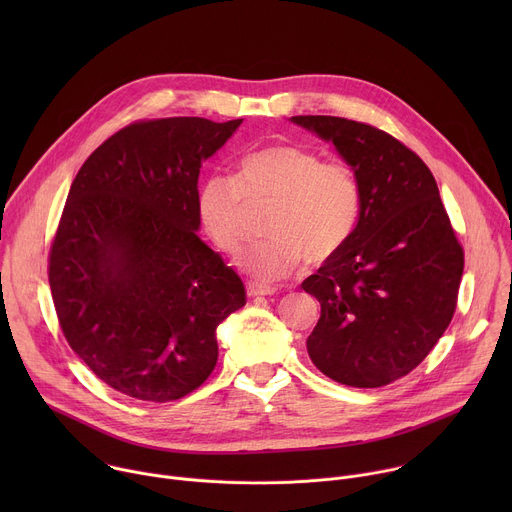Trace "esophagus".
Returning <instances> with one entry per match:
<instances>
[{
    "label": "esophagus",
    "mask_w": 512,
    "mask_h": 512,
    "mask_svg": "<svg viewBox=\"0 0 512 512\" xmlns=\"http://www.w3.org/2000/svg\"><path fill=\"white\" fill-rule=\"evenodd\" d=\"M275 287L271 285H261V283H249L247 285V296L249 298H259V296H271Z\"/></svg>",
    "instance_id": "obj_1"
}]
</instances>
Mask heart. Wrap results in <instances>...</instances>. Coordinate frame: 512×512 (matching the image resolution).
Returning a JSON list of instances; mask_svg holds the SVG:
<instances>
[{"label":"heart","instance_id":"heart-1","mask_svg":"<svg viewBox=\"0 0 512 512\" xmlns=\"http://www.w3.org/2000/svg\"><path fill=\"white\" fill-rule=\"evenodd\" d=\"M271 204L265 239L243 259L257 281H279L306 261L320 265L350 241L362 210L356 172L342 160H322L298 143H275L247 154L237 178L212 176L198 188L200 223L214 247L237 257L251 239V208Z\"/></svg>","mask_w":512,"mask_h":512}]
</instances>
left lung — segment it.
<instances>
[{
	"instance_id": "8db88e82",
	"label": "left lung",
	"mask_w": 512,
	"mask_h": 512,
	"mask_svg": "<svg viewBox=\"0 0 512 512\" xmlns=\"http://www.w3.org/2000/svg\"><path fill=\"white\" fill-rule=\"evenodd\" d=\"M291 121L332 141L362 188L350 241L302 283L322 306L308 354L336 383L389 385L409 375L450 326L464 249L433 174L405 143L344 117Z\"/></svg>"
}]
</instances>
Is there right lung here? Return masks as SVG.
<instances>
[{"label":"right lung","instance_id":"right-lung-1","mask_svg":"<svg viewBox=\"0 0 512 512\" xmlns=\"http://www.w3.org/2000/svg\"><path fill=\"white\" fill-rule=\"evenodd\" d=\"M243 119L129 123L87 158L48 255L58 324L111 389L166 403L212 373L216 326L247 302L196 231L198 174Z\"/></svg>","mask_w":512,"mask_h":512}]
</instances>
